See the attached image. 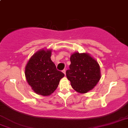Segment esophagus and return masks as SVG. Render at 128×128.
Listing matches in <instances>:
<instances>
[{"label":"esophagus","instance_id":"esophagus-1","mask_svg":"<svg viewBox=\"0 0 128 128\" xmlns=\"http://www.w3.org/2000/svg\"><path fill=\"white\" fill-rule=\"evenodd\" d=\"M63 73L65 74V75H66V70H65V69H64V70H63Z\"/></svg>","mask_w":128,"mask_h":128}]
</instances>
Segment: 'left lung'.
<instances>
[{"label": "left lung", "mask_w": 128, "mask_h": 128, "mask_svg": "<svg viewBox=\"0 0 128 128\" xmlns=\"http://www.w3.org/2000/svg\"><path fill=\"white\" fill-rule=\"evenodd\" d=\"M70 69L66 75L72 88L85 94L93 89L101 77L98 62L88 53L75 52L70 56Z\"/></svg>", "instance_id": "left-lung-1"}]
</instances>
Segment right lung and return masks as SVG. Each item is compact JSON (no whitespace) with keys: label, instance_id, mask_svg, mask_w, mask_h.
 Wrapping results in <instances>:
<instances>
[{"label":"right lung","instance_id":"add662e5","mask_svg":"<svg viewBox=\"0 0 128 128\" xmlns=\"http://www.w3.org/2000/svg\"><path fill=\"white\" fill-rule=\"evenodd\" d=\"M52 51L41 49L30 58L25 67V76L32 90L38 95L50 96L65 75L57 70L51 60Z\"/></svg>","mask_w":128,"mask_h":128}]
</instances>
